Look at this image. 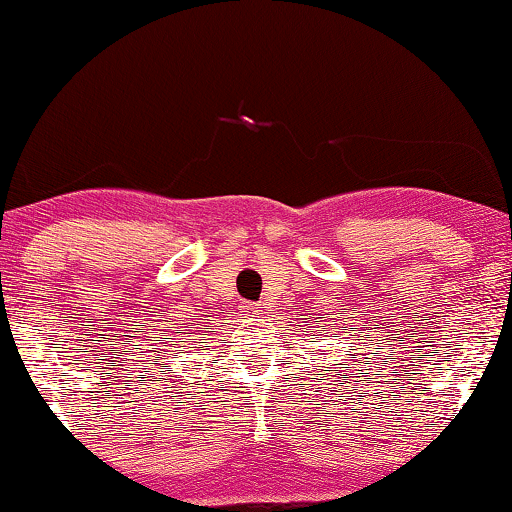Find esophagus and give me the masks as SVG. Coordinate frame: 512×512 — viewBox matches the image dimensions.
I'll return each mask as SVG.
<instances>
[{
    "label": "esophagus",
    "instance_id": "34e87169",
    "mask_svg": "<svg viewBox=\"0 0 512 512\" xmlns=\"http://www.w3.org/2000/svg\"><path fill=\"white\" fill-rule=\"evenodd\" d=\"M243 312H246V317H250V319L257 317V308H255L253 303H246V305H243ZM253 322H255V319H253Z\"/></svg>",
    "mask_w": 512,
    "mask_h": 512
}]
</instances>
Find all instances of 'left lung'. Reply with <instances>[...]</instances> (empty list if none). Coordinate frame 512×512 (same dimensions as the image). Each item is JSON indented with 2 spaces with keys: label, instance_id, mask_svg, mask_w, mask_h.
I'll return each mask as SVG.
<instances>
[{
  "label": "left lung",
  "instance_id": "obj_1",
  "mask_svg": "<svg viewBox=\"0 0 512 512\" xmlns=\"http://www.w3.org/2000/svg\"><path fill=\"white\" fill-rule=\"evenodd\" d=\"M329 326H331V324H329ZM342 329H345V331H347V326H342ZM329 331H331V329H329ZM333 338H338V333H333ZM352 356H354V354H352Z\"/></svg>",
  "mask_w": 512,
  "mask_h": 512
}]
</instances>
